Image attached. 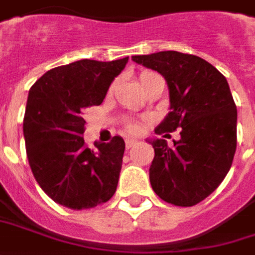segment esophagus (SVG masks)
<instances>
[{"instance_id": "obj_1", "label": "esophagus", "mask_w": 255, "mask_h": 255, "mask_svg": "<svg viewBox=\"0 0 255 255\" xmlns=\"http://www.w3.org/2000/svg\"><path fill=\"white\" fill-rule=\"evenodd\" d=\"M138 141L136 140V138H126V141H125V144H126V148L129 150V148H131L133 145L137 144Z\"/></svg>"}]
</instances>
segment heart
I'll return each instance as SVG.
<instances>
[{"mask_svg":"<svg viewBox=\"0 0 255 255\" xmlns=\"http://www.w3.org/2000/svg\"><path fill=\"white\" fill-rule=\"evenodd\" d=\"M152 75H154V73H151V72H144V73H141V75H140V83H141L143 80H145L147 77L152 76ZM126 129L130 131V133H138V131L141 130V124H138L136 121H130V122L126 124Z\"/></svg>","mask_w":255,"mask_h":255,"instance_id":"heart-1","label":"heart"}]
</instances>
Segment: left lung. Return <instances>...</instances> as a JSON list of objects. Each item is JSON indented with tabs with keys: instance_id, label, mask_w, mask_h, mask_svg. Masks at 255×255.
Segmentation results:
<instances>
[{
	"instance_id": "8db88e82",
	"label": "left lung",
	"mask_w": 255,
	"mask_h": 255,
	"mask_svg": "<svg viewBox=\"0 0 255 255\" xmlns=\"http://www.w3.org/2000/svg\"><path fill=\"white\" fill-rule=\"evenodd\" d=\"M131 59L157 71L168 83L171 111L155 133L168 136L180 129L173 147L164 138L150 140L155 152L151 187L169 204H198L228 175L238 144V110L226 77L203 58L178 51Z\"/></svg>"
}]
</instances>
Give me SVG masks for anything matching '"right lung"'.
<instances>
[{
	"instance_id": "1",
	"label": "right lung",
	"mask_w": 255,
	"mask_h": 255,
	"mask_svg": "<svg viewBox=\"0 0 255 255\" xmlns=\"http://www.w3.org/2000/svg\"><path fill=\"white\" fill-rule=\"evenodd\" d=\"M129 57L101 62L80 59L51 69L29 90L23 119L26 154L44 193L71 210L107 203L117 191L124 138L84 144V110L100 105Z\"/></svg>"
}]
</instances>
